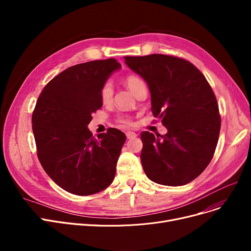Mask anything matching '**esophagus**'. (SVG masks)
<instances>
[{
  "label": "esophagus",
  "instance_id": "1",
  "mask_svg": "<svg viewBox=\"0 0 251 251\" xmlns=\"http://www.w3.org/2000/svg\"><path fill=\"white\" fill-rule=\"evenodd\" d=\"M136 136H137V134H136L135 132H132V131H127V132H126V137H127L128 139L134 138V137H136Z\"/></svg>",
  "mask_w": 251,
  "mask_h": 251
}]
</instances>
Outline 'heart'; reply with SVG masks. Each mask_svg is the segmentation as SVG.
<instances>
[{"label":"heart","instance_id":"heart-1","mask_svg":"<svg viewBox=\"0 0 251 251\" xmlns=\"http://www.w3.org/2000/svg\"><path fill=\"white\" fill-rule=\"evenodd\" d=\"M124 82H125L126 86L130 89V91L133 92V95H134V92H135L141 85L144 84V82L141 80V79H140L139 77L135 76V75H129V76H127V77L125 78ZM113 95H114L113 84H112L110 81L105 82V83L102 85L101 89H100V100H101V101H102L103 103H108V102L112 100ZM121 122H123V123H125V124H130V123H131L128 118H122V119H121Z\"/></svg>","mask_w":251,"mask_h":251}]
</instances>
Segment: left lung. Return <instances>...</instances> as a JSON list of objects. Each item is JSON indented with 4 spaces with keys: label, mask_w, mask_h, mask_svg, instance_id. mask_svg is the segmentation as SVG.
Returning <instances> with one entry per match:
<instances>
[{
    "label": "left lung",
    "mask_w": 251,
    "mask_h": 251,
    "mask_svg": "<svg viewBox=\"0 0 251 251\" xmlns=\"http://www.w3.org/2000/svg\"><path fill=\"white\" fill-rule=\"evenodd\" d=\"M124 59L148 83L153 116L168 130L165 135L141 132L144 172L162 185H185L203 172L215 153L221 118L214 91L184 59L161 54Z\"/></svg>",
    "instance_id": "obj_1"
}]
</instances>
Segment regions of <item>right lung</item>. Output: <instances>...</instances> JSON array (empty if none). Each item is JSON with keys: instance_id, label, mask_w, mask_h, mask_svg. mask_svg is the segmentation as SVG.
I'll return each instance as SVG.
<instances>
[{"instance_id": "add662e5", "label": "right lung", "mask_w": 251, "mask_h": 251, "mask_svg": "<svg viewBox=\"0 0 251 251\" xmlns=\"http://www.w3.org/2000/svg\"><path fill=\"white\" fill-rule=\"evenodd\" d=\"M115 59L69 67L44 87L32 114L37 156L46 173L64 190L90 195L107 188L126 136L118 129L92 136L87 125L100 109V89L114 71Z\"/></svg>"}]
</instances>
